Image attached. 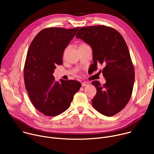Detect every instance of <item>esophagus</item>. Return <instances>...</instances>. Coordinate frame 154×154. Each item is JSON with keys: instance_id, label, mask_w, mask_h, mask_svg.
<instances>
[{"instance_id": "34e87169", "label": "esophagus", "mask_w": 154, "mask_h": 154, "mask_svg": "<svg viewBox=\"0 0 154 154\" xmlns=\"http://www.w3.org/2000/svg\"><path fill=\"white\" fill-rule=\"evenodd\" d=\"M89 85V83L87 82H82V86H86Z\"/></svg>"}]
</instances>
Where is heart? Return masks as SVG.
<instances>
[{
    "label": "heart",
    "instance_id": "heart-1",
    "mask_svg": "<svg viewBox=\"0 0 154 154\" xmlns=\"http://www.w3.org/2000/svg\"><path fill=\"white\" fill-rule=\"evenodd\" d=\"M87 46H89L88 45H87V44H86V43H85V42H81L80 45H79V49H80V48H85V47H87ZM68 50V48L67 49H66V50H65V51H64V54H65V53L66 52V51Z\"/></svg>",
    "mask_w": 154,
    "mask_h": 154
}]
</instances>
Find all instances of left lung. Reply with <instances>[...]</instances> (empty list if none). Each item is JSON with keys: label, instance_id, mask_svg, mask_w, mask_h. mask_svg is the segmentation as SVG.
Instances as JSON below:
<instances>
[{"label": "left lung", "instance_id": "left-lung-1", "mask_svg": "<svg viewBox=\"0 0 154 154\" xmlns=\"http://www.w3.org/2000/svg\"><path fill=\"white\" fill-rule=\"evenodd\" d=\"M76 38L83 39L93 49V64L103 66L106 83L92 82L97 90L91 100L93 107L106 116L117 114L126 106L132 94L135 70L127 44L119 32L105 26L80 28Z\"/></svg>", "mask_w": 154, "mask_h": 154}]
</instances>
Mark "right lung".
<instances>
[{
    "instance_id": "1",
    "label": "right lung",
    "mask_w": 154,
    "mask_h": 154,
    "mask_svg": "<svg viewBox=\"0 0 154 154\" xmlns=\"http://www.w3.org/2000/svg\"><path fill=\"white\" fill-rule=\"evenodd\" d=\"M79 27H49L41 30L29 46L24 68L26 90L33 105L48 116H56L70 106L81 83L74 80L55 82L53 73Z\"/></svg>"
}]
</instances>
